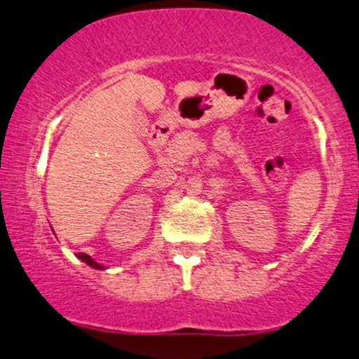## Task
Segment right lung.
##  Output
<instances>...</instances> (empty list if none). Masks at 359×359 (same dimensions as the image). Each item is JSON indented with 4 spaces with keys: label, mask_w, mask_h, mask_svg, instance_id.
Returning <instances> with one entry per match:
<instances>
[{
    "label": "right lung",
    "mask_w": 359,
    "mask_h": 359,
    "mask_svg": "<svg viewBox=\"0 0 359 359\" xmlns=\"http://www.w3.org/2000/svg\"><path fill=\"white\" fill-rule=\"evenodd\" d=\"M77 258H81V259H82V262H84V263H88V265H90V266H93V269L102 270V266L100 265V263H96V262H94V259H93V258H90V257H89V255H86V253H77Z\"/></svg>",
    "instance_id": "right-lung-1"
}]
</instances>
